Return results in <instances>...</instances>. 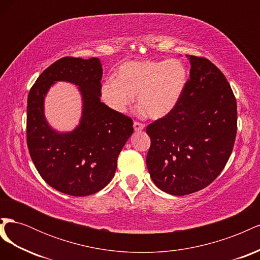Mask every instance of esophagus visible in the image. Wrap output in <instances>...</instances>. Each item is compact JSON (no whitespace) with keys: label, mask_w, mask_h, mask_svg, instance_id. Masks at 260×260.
Returning <instances> with one entry per match:
<instances>
[{"label":"esophagus","mask_w":260,"mask_h":260,"mask_svg":"<svg viewBox=\"0 0 260 260\" xmlns=\"http://www.w3.org/2000/svg\"><path fill=\"white\" fill-rule=\"evenodd\" d=\"M144 127H145V124L142 123V122H140V121H135V122H133V128H135L136 131L143 130Z\"/></svg>","instance_id":"obj_1"}]
</instances>
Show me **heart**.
<instances>
[{
    "label": "heart",
    "mask_w": 260,
    "mask_h": 260,
    "mask_svg": "<svg viewBox=\"0 0 260 260\" xmlns=\"http://www.w3.org/2000/svg\"><path fill=\"white\" fill-rule=\"evenodd\" d=\"M187 72L179 59L127 61L118 68L116 79L101 85V98L116 113H124L138 95L147 116L158 119L168 115L182 96Z\"/></svg>",
    "instance_id": "obj_1"
}]
</instances>
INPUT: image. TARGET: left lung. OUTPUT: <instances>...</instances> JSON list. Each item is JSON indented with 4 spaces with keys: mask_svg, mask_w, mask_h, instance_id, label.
Wrapping results in <instances>:
<instances>
[{
    "mask_svg": "<svg viewBox=\"0 0 260 260\" xmlns=\"http://www.w3.org/2000/svg\"><path fill=\"white\" fill-rule=\"evenodd\" d=\"M190 78L177 106L149 123L146 166L157 187L186 195L209 185L232 153L238 129L237 100L220 69L190 56Z\"/></svg>",
    "mask_w": 260,
    "mask_h": 260,
    "instance_id": "obj_1",
    "label": "left lung"
}]
</instances>
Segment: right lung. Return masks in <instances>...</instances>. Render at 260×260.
Here are the masks:
<instances>
[{
    "label": "right lung",
    "mask_w": 260,
    "mask_h": 260,
    "mask_svg": "<svg viewBox=\"0 0 260 260\" xmlns=\"http://www.w3.org/2000/svg\"><path fill=\"white\" fill-rule=\"evenodd\" d=\"M102 75L99 58L66 56L39 76L28 95L27 145L31 159L46 183L72 196L94 194L111 182L118 156L133 132L130 117L101 102ZM55 81L75 83L83 94V118L73 133L57 134L44 118V96Z\"/></svg>",
    "instance_id": "add662e5"
}]
</instances>
